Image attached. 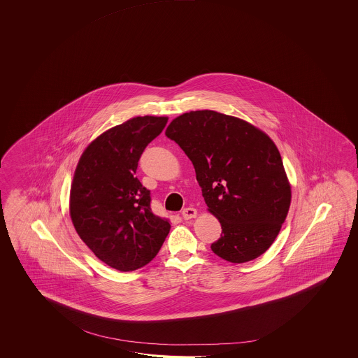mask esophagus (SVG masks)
<instances>
[{
    "label": "esophagus",
    "mask_w": 358,
    "mask_h": 358,
    "mask_svg": "<svg viewBox=\"0 0 358 358\" xmlns=\"http://www.w3.org/2000/svg\"><path fill=\"white\" fill-rule=\"evenodd\" d=\"M182 216L185 220H189V219H194L197 216V210L193 208V207H187L182 211Z\"/></svg>",
    "instance_id": "34e87169"
}]
</instances>
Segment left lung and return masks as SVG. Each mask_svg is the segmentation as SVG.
<instances>
[{
  "instance_id": "obj_1",
  "label": "left lung",
  "mask_w": 358,
  "mask_h": 358,
  "mask_svg": "<svg viewBox=\"0 0 358 358\" xmlns=\"http://www.w3.org/2000/svg\"><path fill=\"white\" fill-rule=\"evenodd\" d=\"M165 134L189 157L208 211L220 221L213 253L233 264L265 253L292 197L274 142L250 122L211 110L178 116Z\"/></svg>"
}]
</instances>
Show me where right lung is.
I'll return each mask as SVG.
<instances>
[{
    "label": "right lung",
    "instance_id": "obj_1",
    "mask_svg": "<svg viewBox=\"0 0 358 358\" xmlns=\"http://www.w3.org/2000/svg\"><path fill=\"white\" fill-rule=\"evenodd\" d=\"M166 116H137L106 130L82 153L70 189V216L96 257L134 271L160 251L170 231L151 211V193L138 180V161Z\"/></svg>",
    "mask_w": 358,
    "mask_h": 358
}]
</instances>
